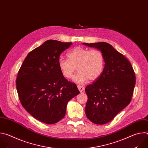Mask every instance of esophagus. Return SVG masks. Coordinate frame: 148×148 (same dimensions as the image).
I'll return each mask as SVG.
<instances>
[{
    "label": "esophagus",
    "mask_w": 148,
    "mask_h": 148,
    "mask_svg": "<svg viewBox=\"0 0 148 148\" xmlns=\"http://www.w3.org/2000/svg\"><path fill=\"white\" fill-rule=\"evenodd\" d=\"M77 87H78V90L79 91V92H82L84 90V88L82 86H77Z\"/></svg>",
    "instance_id": "esophagus-1"
}]
</instances>
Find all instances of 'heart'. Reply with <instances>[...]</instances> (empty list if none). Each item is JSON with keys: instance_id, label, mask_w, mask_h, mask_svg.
Listing matches in <instances>:
<instances>
[{"instance_id": "obj_1", "label": "heart", "mask_w": 148, "mask_h": 148, "mask_svg": "<svg viewBox=\"0 0 148 148\" xmlns=\"http://www.w3.org/2000/svg\"><path fill=\"white\" fill-rule=\"evenodd\" d=\"M69 59L60 58L58 67L66 78H71L75 70L78 73L73 77V81L78 84H84L89 79L94 81L102 74L105 66V58L102 53L96 49L78 46L70 50Z\"/></svg>"}]
</instances>
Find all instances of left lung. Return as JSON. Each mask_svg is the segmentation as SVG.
Segmentation results:
<instances>
[{
	"label": "left lung",
	"mask_w": 148,
	"mask_h": 148,
	"mask_svg": "<svg viewBox=\"0 0 148 148\" xmlns=\"http://www.w3.org/2000/svg\"><path fill=\"white\" fill-rule=\"evenodd\" d=\"M97 49L105 58L101 76L85 88L88 96L86 114L92 122L105 124L131 101L136 78L132 65L123 55L105 42L82 43Z\"/></svg>",
	"instance_id": "8db88e82"
}]
</instances>
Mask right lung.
Masks as SVG:
<instances>
[{"label":"right lung","mask_w":148,"mask_h":148,"mask_svg":"<svg viewBox=\"0 0 148 148\" xmlns=\"http://www.w3.org/2000/svg\"><path fill=\"white\" fill-rule=\"evenodd\" d=\"M72 43L48 40L30 52L21 66L16 89L21 103L34 118L53 124L64 117L68 102L79 94L58 67L60 54Z\"/></svg>","instance_id":"1"}]
</instances>
